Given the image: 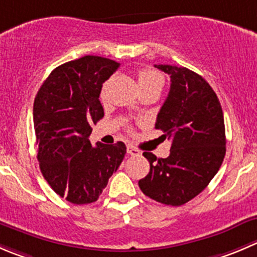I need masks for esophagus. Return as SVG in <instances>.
I'll list each match as a JSON object with an SVG mask.
<instances>
[{"label":"esophagus","mask_w":257,"mask_h":257,"mask_svg":"<svg viewBox=\"0 0 257 257\" xmlns=\"http://www.w3.org/2000/svg\"><path fill=\"white\" fill-rule=\"evenodd\" d=\"M126 152H128V154H131V156H134V157L142 156V152L139 151V149H137L136 147H133V146L126 147Z\"/></svg>","instance_id":"esophagus-1"}]
</instances>
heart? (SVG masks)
<instances>
[{
  "mask_svg": "<svg viewBox=\"0 0 257 257\" xmlns=\"http://www.w3.org/2000/svg\"><path fill=\"white\" fill-rule=\"evenodd\" d=\"M138 84L141 89L153 85L162 86L163 79H162V76L157 71L151 70V69H142V70L138 71Z\"/></svg>",
  "mask_w": 257,
  "mask_h": 257,
  "instance_id": "heart-1",
  "label": "heart"
}]
</instances>
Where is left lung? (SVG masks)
Returning a JSON list of instances; mask_svg holds the SVG:
<instances>
[{
    "label": "left lung",
    "instance_id": "left-lung-1",
    "mask_svg": "<svg viewBox=\"0 0 257 257\" xmlns=\"http://www.w3.org/2000/svg\"><path fill=\"white\" fill-rule=\"evenodd\" d=\"M171 76L168 96L156 129L172 142L167 158L144 152L151 171L138 182L159 203L181 206L200 195L216 176L226 154L225 120L217 95L201 75L187 68L154 65Z\"/></svg>",
    "mask_w": 257,
    "mask_h": 257
}]
</instances>
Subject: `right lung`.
I'll list each match as a JSON object with an SVG mask.
<instances>
[{
  "label": "right lung",
  "mask_w": 257,
  "mask_h": 257,
  "mask_svg": "<svg viewBox=\"0 0 257 257\" xmlns=\"http://www.w3.org/2000/svg\"><path fill=\"white\" fill-rule=\"evenodd\" d=\"M119 62L80 57L51 71L34 101L40 169L60 197L74 205L95 202L126 153L123 142L91 147V125L104 116L103 83Z\"/></svg>",
  "instance_id": "obj_1"
}]
</instances>
